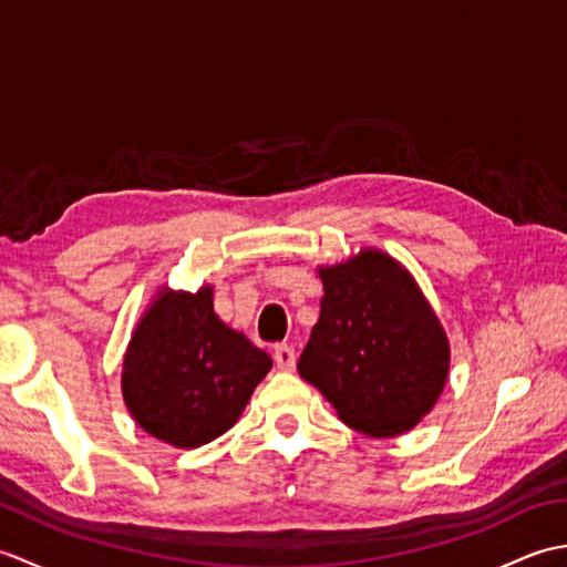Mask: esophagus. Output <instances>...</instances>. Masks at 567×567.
Wrapping results in <instances>:
<instances>
[{"instance_id":"1","label":"esophagus","mask_w":567,"mask_h":567,"mask_svg":"<svg viewBox=\"0 0 567 567\" xmlns=\"http://www.w3.org/2000/svg\"><path fill=\"white\" fill-rule=\"evenodd\" d=\"M272 358H275V365L277 370H295V363H297V355H295V348L292 346H275L272 351Z\"/></svg>"}]
</instances>
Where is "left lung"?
I'll list each match as a JSON object with an SVG mask.
<instances>
[{
    "label": "left lung",
    "instance_id": "1",
    "mask_svg": "<svg viewBox=\"0 0 567 567\" xmlns=\"http://www.w3.org/2000/svg\"><path fill=\"white\" fill-rule=\"evenodd\" d=\"M319 321L297 370L343 424L388 439L431 412L449 375V341L400 262L380 250L321 268Z\"/></svg>",
    "mask_w": 567,
    "mask_h": 567
}]
</instances>
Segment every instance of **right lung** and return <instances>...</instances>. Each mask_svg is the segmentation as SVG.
<instances>
[{
    "label": "right lung",
    "instance_id": "1",
    "mask_svg": "<svg viewBox=\"0 0 567 567\" xmlns=\"http://www.w3.org/2000/svg\"><path fill=\"white\" fill-rule=\"evenodd\" d=\"M272 358L214 315L212 287L165 292L141 319L124 358L131 416L151 436L197 449L236 424Z\"/></svg>",
    "mask_w": 567,
    "mask_h": 567
}]
</instances>
